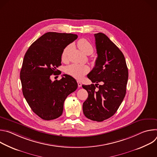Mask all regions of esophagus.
<instances>
[{
	"label": "esophagus",
	"mask_w": 157,
	"mask_h": 157,
	"mask_svg": "<svg viewBox=\"0 0 157 157\" xmlns=\"http://www.w3.org/2000/svg\"><path fill=\"white\" fill-rule=\"evenodd\" d=\"M78 87H81L82 84H81V82L80 81H78Z\"/></svg>",
	"instance_id": "1"
}]
</instances>
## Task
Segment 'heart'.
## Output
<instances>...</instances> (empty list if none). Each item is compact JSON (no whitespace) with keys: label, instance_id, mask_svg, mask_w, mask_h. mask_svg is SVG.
<instances>
[{"label":"heart","instance_id":"b5f03b06","mask_svg":"<svg viewBox=\"0 0 157 157\" xmlns=\"http://www.w3.org/2000/svg\"><path fill=\"white\" fill-rule=\"evenodd\" d=\"M78 48L85 54L92 53L93 52V47L92 44L88 40L85 38H81L77 43ZM70 48V46L64 48L61 54V59L63 61H65L67 58V55ZM89 71V66L85 64H80L73 63L66 67L65 72L66 74L70 75L74 78L80 80L84 75L87 74Z\"/></svg>","mask_w":157,"mask_h":157}]
</instances>
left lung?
Masks as SVG:
<instances>
[{"label": "left lung", "mask_w": 157, "mask_h": 157, "mask_svg": "<svg viewBox=\"0 0 157 157\" xmlns=\"http://www.w3.org/2000/svg\"><path fill=\"white\" fill-rule=\"evenodd\" d=\"M94 37L98 58L87 78L96 84L82 86L88 93L82 110L89 119L102 122L113 116L123 101L128 73L125 57L116 44L102 33Z\"/></svg>", "instance_id": "obj_1"}]
</instances>
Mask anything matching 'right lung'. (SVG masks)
Instances as JSON below:
<instances>
[{"label": "right lung", "instance_id": "1", "mask_svg": "<svg viewBox=\"0 0 157 157\" xmlns=\"http://www.w3.org/2000/svg\"><path fill=\"white\" fill-rule=\"evenodd\" d=\"M77 38L76 34L47 32L31 44L24 56L20 74L22 92L33 113L43 120L61 116L66 98L78 87L76 81L68 75L59 81L50 79L61 64L63 50Z\"/></svg>", "mask_w": 157, "mask_h": 157}]
</instances>
